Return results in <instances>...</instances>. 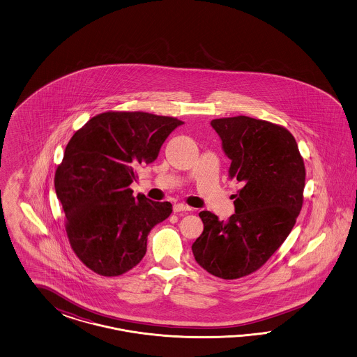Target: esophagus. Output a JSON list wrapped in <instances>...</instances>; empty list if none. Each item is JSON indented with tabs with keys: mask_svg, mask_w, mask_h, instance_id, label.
<instances>
[{
	"mask_svg": "<svg viewBox=\"0 0 357 357\" xmlns=\"http://www.w3.org/2000/svg\"><path fill=\"white\" fill-rule=\"evenodd\" d=\"M173 209L174 213H179V212H190V211H192V208H191V206H185L183 203L174 204Z\"/></svg>",
	"mask_w": 357,
	"mask_h": 357,
	"instance_id": "1",
	"label": "esophagus"
}]
</instances>
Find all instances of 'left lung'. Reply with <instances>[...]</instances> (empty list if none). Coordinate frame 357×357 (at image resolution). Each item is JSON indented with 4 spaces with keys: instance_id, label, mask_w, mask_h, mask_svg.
<instances>
[{
    "instance_id": "left-lung-1",
    "label": "left lung",
    "mask_w": 357,
    "mask_h": 357,
    "mask_svg": "<svg viewBox=\"0 0 357 357\" xmlns=\"http://www.w3.org/2000/svg\"><path fill=\"white\" fill-rule=\"evenodd\" d=\"M231 160L229 175L242 184L236 213L220 221L209 211L192 245L196 261L211 275L234 280L259 270L289 236L303 208L305 165L292 133L249 116L211 121Z\"/></svg>"
}]
</instances>
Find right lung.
Masks as SVG:
<instances>
[{"mask_svg": "<svg viewBox=\"0 0 357 357\" xmlns=\"http://www.w3.org/2000/svg\"><path fill=\"white\" fill-rule=\"evenodd\" d=\"M183 121L142 111L98 114L77 130L54 173L70 248L87 268L119 276L140 263L151 227L173 212L169 202L133 196L136 169L151 163Z\"/></svg>", "mask_w": 357, "mask_h": 357, "instance_id": "add662e5", "label": "right lung"}]
</instances>
